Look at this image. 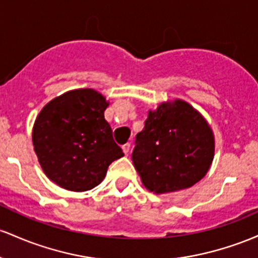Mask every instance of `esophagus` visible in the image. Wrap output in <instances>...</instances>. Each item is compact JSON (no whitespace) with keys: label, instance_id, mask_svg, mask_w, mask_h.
<instances>
[{"label":"esophagus","instance_id":"esophagus-1","mask_svg":"<svg viewBox=\"0 0 258 258\" xmlns=\"http://www.w3.org/2000/svg\"><path fill=\"white\" fill-rule=\"evenodd\" d=\"M121 149H123V152L126 155V153H128L129 150H130V144H124L123 146H121Z\"/></svg>","mask_w":258,"mask_h":258}]
</instances>
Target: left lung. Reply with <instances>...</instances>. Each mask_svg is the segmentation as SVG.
Here are the masks:
<instances>
[{
  "instance_id": "left-lung-1",
  "label": "left lung",
  "mask_w": 258,
  "mask_h": 258,
  "mask_svg": "<svg viewBox=\"0 0 258 258\" xmlns=\"http://www.w3.org/2000/svg\"><path fill=\"white\" fill-rule=\"evenodd\" d=\"M215 156L207 121L185 101L150 111L135 138L132 158L145 187L156 194L192 186L204 178Z\"/></svg>"
}]
</instances>
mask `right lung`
Listing matches in <instances>:
<instances>
[{
	"label": "right lung",
	"instance_id": "right-lung-1",
	"mask_svg": "<svg viewBox=\"0 0 258 258\" xmlns=\"http://www.w3.org/2000/svg\"><path fill=\"white\" fill-rule=\"evenodd\" d=\"M107 106L97 91L79 89L52 100L37 115L34 150L45 174L60 187L90 190L124 156L103 115Z\"/></svg>",
	"mask_w": 258,
	"mask_h": 258
}]
</instances>
